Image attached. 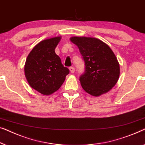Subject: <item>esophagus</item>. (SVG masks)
Masks as SVG:
<instances>
[{"instance_id":"34e87169","label":"esophagus","mask_w":145,"mask_h":145,"mask_svg":"<svg viewBox=\"0 0 145 145\" xmlns=\"http://www.w3.org/2000/svg\"><path fill=\"white\" fill-rule=\"evenodd\" d=\"M70 72L72 73H74V72H75L74 68H73V67H70Z\"/></svg>"}]
</instances>
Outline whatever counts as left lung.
I'll list each match as a JSON object with an SVG mask.
<instances>
[{"label":"left lung","instance_id":"obj_1","mask_svg":"<svg viewBox=\"0 0 145 145\" xmlns=\"http://www.w3.org/2000/svg\"><path fill=\"white\" fill-rule=\"evenodd\" d=\"M70 40L79 48L85 65L79 77L85 92L99 97L110 91L120 76V64L110 46L99 39L72 37Z\"/></svg>","mask_w":145,"mask_h":145}]
</instances>
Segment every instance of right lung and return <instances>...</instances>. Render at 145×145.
<instances>
[{"label":"right lung","instance_id":"obj_1","mask_svg":"<svg viewBox=\"0 0 145 145\" xmlns=\"http://www.w3.org/2000/svg\"><path fill=\"white\" fill-rule=\"evenodd\" d=\"M60 40V36L42 40L34 46L26 59V79L31 88L43 95H50L58 90L70 72L55 53Z\"/></svg>","mask_w":145,"mask_h":145}]
</instances>
